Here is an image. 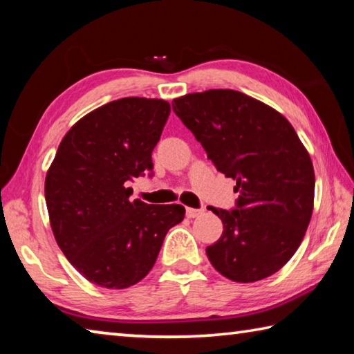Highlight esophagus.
<instances>
[{
  "mask_svg": "<svg viewBox=\"0 0 354 354\" xmlns=\"http://www.w3.org/2000/svg\"><path fill=\"white\" fill-rule=\"evenodd\" d=\"M203 212H205V209H194V207H187V209H185V215H187L189 218L198 217V215H201Z\"/></svg>",
  "mask_w": 354,
  "mask_h": 354,
  "instance_id": "esophagus-1",
  "label": "esophagus"
}]
</instances>
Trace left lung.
Segmentation results:
<instances>
[{"mask_svg": "<svg viewBox=\"0 0 354 354\" xmlns=\"http://www.w3.org/2000/svg\"><path fill=\"white\" fill-rule=\"evenodd\" d=\"M171 106L217 170L236 179V207H207L223 223L209 261L236 283L272 277L295 254L313 215L308 149L284 115L242 92L211 88Z\"/></svg>", "mask_w": 354, "mask_h": 354, "instance_id": "left-lung-1", "label": "left lung"}]
</instances>
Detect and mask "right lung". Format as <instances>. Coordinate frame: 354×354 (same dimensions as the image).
<instances>
[{
    "mask_svg": "<svg viewBox=\"0 0 354 354\" xmlns=\"http://www.w3.org/2000/svg\"><path fill=\"white\" fill-rule=\"evenodd\" d=\"M170 115L164 100L129 97L87 113L61 142L45 178L59 248L106 289H127L151 270L181 205L131 201L128 181L153 170L151 153Z\"/></svg>",
    "mask_w": 354,
    "mask_h": 354,
    "instance_id": "obj_1",
    "label": "right lung"
}]
</instances>
